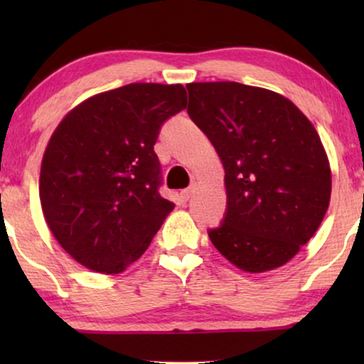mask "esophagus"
<instances>
[{
    "label": "esophagus",
    "mask_w": 364,
    "mask_h": 364,
    "mask_svg": "<svg viewBox=\"0 0 364 364\" xmlns=\"http://www.w3.org/2000/svg\"><path fill=\"white\" fill-rule=\"evenodd\" d=\"M196 192V187H191V188H186V191H182L181 192V198H182V202H187L188 198L192 197V193Z\"/></svg>",
    "instance_id": "obj_1"
}]
</instances>
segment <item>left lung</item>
<instances>
[{"label": "left lung", "mask_w": 364, "mask_h": 364, "mask_svg": "<svg viewBox=\"0 0 364 364\" xmlns=\"http://www.w3.org/2000/svg\"><path fill=\"white\" fill-rule=\"evenodd\" d=\"M188 116L225 171L227 215L213 247L248 273L290 262L323 222L331 168L316 129L282 94L240 82H191Z\"/></svg>", "instance_id": "1"}]
</instances>
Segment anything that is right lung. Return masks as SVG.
Instances as JSON below:
<instances>
[{
    "label": "right lung",
    "instance_id": "right-lung-1",
    "mask_svg": "<svg viewBox=\"0 0 364 364\" xmlns=\"http://www.w3.org/2000/svg\"><path fill=\"white\" fill-rule=\"evenodd\" d=\"M187 106L182 84L134 82L71 109L41 162L49 230L82 267L116 275L139 260L173 210L157 192L159 129Z\"/></svg>",
    "mask_w": 364,
    "mask_h": 364
}]
</instances>
